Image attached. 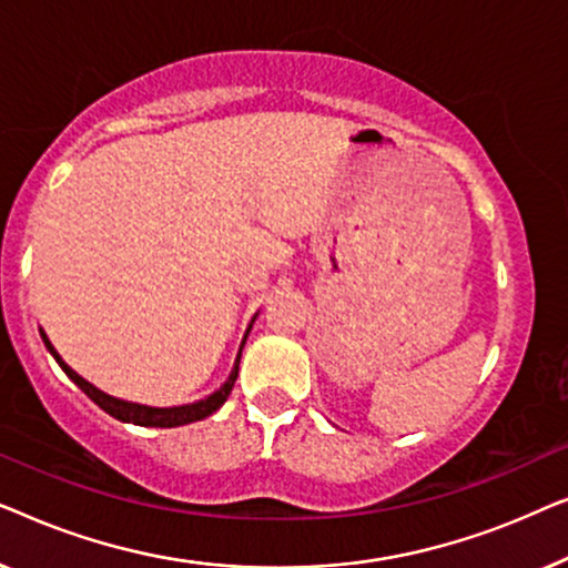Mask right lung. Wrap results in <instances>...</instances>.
<instances>
[{
  "instance_id": "1",
  "label": "right lung",
  "mask_w": 568,
  "mask_h": 568,
  "mask_svg": "<svg viewBox=\"0 0 568 568\" xmlns=\"http://www.w3.org/2000/svg\"><path fill=\"white\" fill-rule=\"evenodd\" d=\"M255 317H258V313L253 315L251 325H247L245 336H243V344H240V352H237V359H235V367H232L230 377L224 379V385L220 387V390H214L212 395H206V398H201L196 403H185V406H170V408H154V406H142V403H131V400H121V398H113V395H108L103 390H98L95 385L88 383V379L77 375V372L69 367V364L61 359L57 348H53V344L49 341V336L41 331V338L45 348H49L53 359L59 362V367L67 372V377L72 379V383L80 387V390L88 395L90 400H95L100 408L105 410V414H111L113 418H119V422H126V424H136V426H158V429H173V426H185V424H193V422H201V418L212 416L214 410H220L224 406V400L230 398L232 393V385H235L237 379V367H240V354H243V346H245V338L247 333H251Z\"/></svg>"
}]
</instances>
